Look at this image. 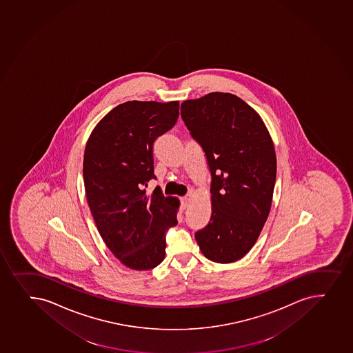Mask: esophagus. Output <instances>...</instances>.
Returning <instances> with one entry per match:
<instances>
[{"label": "esophagus", "instance_id": "34e87169", "mask_svg": "<svg viewBox=\"0 0 353 353\" xmlns=\"http://www.w3.org/2000/svg\"><path fill=\"white\" fill-rule=\"evenodd\" d=\"M188 203H189V199H188V197H182V199H181V208H182V210H185Z\"/></svg>", "mask_w": 353, "mask_h": 353}]
</instances>
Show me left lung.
<instances>
[{
	"label": "left lung",
	"instance_id": "8db88e82",
	"mask_svg": "<svg viewBox=\"0 0 353 353\" xmlns=\"http://www.w3.org/2000/svg\"><path fill=\"white\" fill-rule=\"evenodd\" d=\"M181 116L205 154L212 214L194 234L216 263H232L254 246L269 216L277 162L265 124L232 94L211 92L181 104Z\"/></svg>",
	"mask_w": 353,
	"mask_h": 353
}]
</instances>
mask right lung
Segmentation results:
<instances>
[{"instance_id": "right-lung-1", "label": "right lung", "mask_w": 353, "mask_h": 353, "mask_svg": "<svg viewBox=\"0 0 353 353\" xmlns=\"http://www.w3.org/2000/svg\"><path fill=\"white\" fill-rule=\"evenodd\" d=\"M177 101H130L99 121L84 151L88 204L101 237L121 263L154 269L165 256V234L177 224L179 199L157 188L147 196L154 174V143L174 127Z\"/></svg>"}]
</instances>
